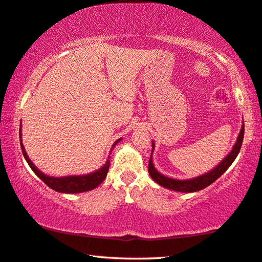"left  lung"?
<instances>
[{
	"label": "left lung",
	"instance_id": "1",
	"mask_svg": "<svg viewBox=\"0 0 262 262\" xmlns=\"http://www.w3.org/2000/svg\"><path fill=\"white\" fill-rule=\"evenodd\" d=\"M244 133H245V124L243 123V127H241L239 135H237L236 142L233 146L232 150L229 151V154L226 156V158L222 160L216 167H214L212 170L207 171V173L200 175V177L187 179V180H179V179L168 178L156 170V168L154 167L153 160H151L153 159L151 158V155H153L154 147H155V143L153 141L151 142L153 148H151V155L149 159V165H148V171H149V175L151 177V179H153L158 185L165 187V188L171 189L174 190V192H181V193L198 192V190H201L206 188V187H208L209 185H212L214 181L217 180V179L229 168V166H231L234 160L236 159V156L241 149V144H243V140H244Z\"/></svg>",
	"mask_w": 262,
	"mask_h": 262
}]
</instances>
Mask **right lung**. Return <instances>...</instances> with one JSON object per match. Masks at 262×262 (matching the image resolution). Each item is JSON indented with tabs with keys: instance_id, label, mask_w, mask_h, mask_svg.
I'll return each instance as SVG.
<instances>
[{
	"instance_id": "add662e5",
	"label": "right lung",
	"mask_w": 262,
	"mask_h": 262,
	"mask_svg": "<svg viewBox=\"0 0 262 262\" xmlns=\"http://www.w3.org/2000/svg\"><path fill=\"white\" fill-rule=\"evenodd\" d=\"M22 134H21V127H19V143H21V149L23 156H25L26 161L28 162V165L35 174L37 175L38 178L43 181L49 188H52L54 190H56L58 193H67V194H74V193H83V192H88V190H92L94 188H96L97 186L101 185L102 181L106 179L108 169H109V163H111V156H108L107 161L104 165L101 167L100 169H97L93 173L89 174H84V175H68V177H49L45 173H42L40 169L36 168V166L31 162V160L29 159L28 154L25 149V146L22 143ZM121 141V139H119L118 141H115L114 144L112 146V149L114 148L116 144ZM112 154V153H109Z\"/></svg>"
}]
</instances>
